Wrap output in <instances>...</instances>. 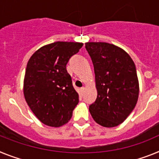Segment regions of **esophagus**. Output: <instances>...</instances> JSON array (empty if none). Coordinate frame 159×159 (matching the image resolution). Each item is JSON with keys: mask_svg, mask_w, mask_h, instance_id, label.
<instances>
[{"mask_svg": "<svg viewBox=\"0 0 159 159\" xmlns=\"http://www.w3.org/2000/svg\"><path fill=\"white\" fill-rule=\"evenodd\" d=\"M80 90H81V94L83 95L84 93H85V87L81 88V89H80Z\"/></svg>", "mask_w": 159, "mask_h": 159, "instance_id": "esophagus-1", "label": "esophagus"}]
</instances>
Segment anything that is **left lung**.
<instances>
[{
  "label": "left lung",
  "mask_w": 159,
  "mask_h": 159,
  "mask_svg": "<svg viewBox=\"0 0 159 159\" xmlns=\"http://www.w3.org/2000/svg\"><path fill=\"white\" fill-rule=\"evenodd\" d=\"M95 74L98 96L89 110L105 127L123 122L136 106L139 86L133 60L123 49L106 42H87Z\"/></svg>",
  "instance_id": "8db88e82"
}]
</instances>
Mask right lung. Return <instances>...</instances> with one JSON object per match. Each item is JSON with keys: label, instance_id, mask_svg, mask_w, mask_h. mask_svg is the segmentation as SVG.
Returning a JSON list of instances; mask_svg holds the SVG:
<instances>
[{"label": "right lung", "instance_id": "add662e5", "mask_svg": "<svg viewBox=\"0 0 159 159\" xmlns=\"http://www.w3.org/2000/svg\"><path fill=\"white\" fill-rule=\"evenodd\" d=\"M83 44L57 41L41 47L29 60L24 80L26 102L42 123H67L79 102L66 65Z\"/></svg>", "mask_w": 159, "mask_h": 159}]
</instances>
